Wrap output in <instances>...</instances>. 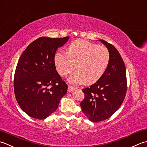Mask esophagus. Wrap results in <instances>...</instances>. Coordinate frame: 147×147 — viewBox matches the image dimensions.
Here are the masks:
<instances>
[{
  "mask_svg": "<svg viewBox=\"0 0 147 147\" xmlns=\"http://www.w3.org/2000/svg\"><path fill=\"white\" fill-rule=\"evenodd\" d=\"M75 90H76V88H74V87H71V86H68V92H71V91H75Z\"/></svg>",
  "mask_w": 147,
  "mask_h": 147,
  "instance_id": "1",
  "label": "esophagus"
}]
</instances>
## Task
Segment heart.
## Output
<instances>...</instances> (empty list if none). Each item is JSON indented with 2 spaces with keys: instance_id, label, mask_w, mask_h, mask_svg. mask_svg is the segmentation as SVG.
Segmentation results:
<instances>
[{
  "instance_id": "b5f03b06",
  "label": "heart",
  "mask_w": 147,
  "mask_h": 147,
  "mask_svg": "<svg viewBox=\"0 0 147 147\" xmlns=\"http://www.w3.org/2000/svg\"><path fill=\"white\" fill-rule=\"evenodd\" d=\"M55 62L57 71L63 77L71 72L77 65V70L68 77L70 84H92L98 81L105 72L110 62V53L105 47L77 40L70 44L68 52L57 53Z\"/></svg>"
}]
</instances>
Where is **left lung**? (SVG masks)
Segmentation results:
<instances>
[{
	"label": "left lung",
	"mask_w": 147,
	"mask_h": 147,
	"mask_svg": "<svg viewBox=\"0 0 147 147\" xmlns=\"http://www.w3.org/2000/svg\"><path fill=\"white\" fill-rule=\"evenodd\" d=\"M100 41L109 50V64L96 82L82 89L85 97L80 104L84 115L94 122L110 117L121 107L127 91L126 70L121 55L112 44Z\"/></svg>",
	"instance_id": "left-lung-1"
}]
</instances>
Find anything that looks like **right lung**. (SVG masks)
I'll return each instance as SVG.
<instances>
[{
	"label": "right lung",
	"instance_id": "add662e5",
	"mask_svg": "<svg viewBox=\"0 0 147 147\" xmlns=\"http://www.w3.org/2000/svg\"><path fill=\"white\" fill-rule=\"evenodd\" d=\"M68 39L40 37L20 56L14 74V94L21 109L32 118H47L67 93L68 86L57 72L55 56Z\"/></svg>",
	"mask_w": 147,
	"mask_h": 147
}]
</instances>
